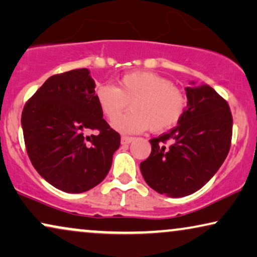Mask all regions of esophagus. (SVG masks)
I'll return each mask as SVG.
<instances>
[{
	"instance_id": "obj_1",
	"label": "esophagus",
	"mask_w": 257,
	"mask_h": 257,
	"mask_svg": "<svg viewBox=\"0 0 257 257\" xmlns=\"http://www.w3.org/2000/svg\"><path fill=\"white\" fill-rule=\"evenodd\" d=\"M133 140H134V138H131V136H122L121 138V143L122 145H129Z\"/></svg>"
}]
</instances>
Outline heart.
<instances>
[{
  "label": "heart",
  "mask_w": 257,
  "mask_h": 257,
  "mask_svg": "<svg viewBox=\"0 0 257 257\" xmlns=\"http://www.w3.org/2000/svg\"><path fill=\"white\" fill-rule=\"evenodd\" d=\"M95 98L102 114L114 121L131 103L132 111L114 122L123 133L150 129L161 133L183 117L187 97L168 78L152 71H132L118 78L116 85L103 83L95 89Z\"/></svg>",
  "instance_id": "obj_1"
}]
</instances>
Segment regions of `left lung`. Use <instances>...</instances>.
Returning <instances> with one entry per match:
<instances>
[{
  "instance_id": "obj_1",
  "label": "left lung",
  "mask_w": 257,
  "mask_h": 257,
  "mask_svg": "<svg viewBox=\"0 0 257 257\" xmlns=\"http://www.w3.org/2000/svg\"><path fill=\"white\" fill-rule=\"evenodd\" d=\"M187 109L172 131L150 140L152 153L140 164L147 184L169 197L201 189L224 162L231 145L228 102L210 85L186 87Z\"/></svg>"
}]
</instances>
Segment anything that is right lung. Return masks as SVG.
<instances>
[{
  "instance_id": "right-lung-1",
  "label": "right lung",
  "mask_w": 257,
  "mask_h": 257,
  "mask_svg": "<svg viewBox=\"0 0 257 257\" xmlns=\"http://www.w3.org/2000/svg\"><path fill=\"white\" fill-rule=\"evenodd\" d=\"M34 168L66 193H83L107 176L121 138L103 118L87 68L50 76L22 111ZM89 131L95 134L87 136Z\"/></svg>"
}]
</instances>
